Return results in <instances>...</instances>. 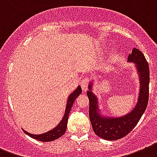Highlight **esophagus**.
Segmentation results:
<instances>
[{
	"label": "esophagus",
	"mask_w": 157,
	"mask_h": 157,
	"mask_svg": "<svg viewBox=\"0 0 157 157\" xmlns=\"http://www.w3.org/2000/svg\"><path fill=\"white\" fill-rule=\"evenodd\" d=\"M89 81V78L85 77L81 81V82H80V85H81V87H82V89L83 92H86L87 90V86H88Z\"/></svg>",
	"instance_id": "1"
}]
</instances>
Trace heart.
Instances as JSON below:
<instances>
[{"mask_svg":"<svg viewBox=\"0 0 157 157\" xmlns=\"http://www.w3.org/2000/svg\"><path fill=\"white\" fill-rule=\"evenodd\" d=\"M115 56H116V55H115V54H114V56H113V58H114V59H115Z\"/></svg>","mask_w":157,"mask_h":157,"instance_id":"b5f03b06","label":"heart"}]
</instances>
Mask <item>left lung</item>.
Instances as JSON below:
<instances>
[{"label":"left lung","instance_id":"left-lung-1","mask_svg":"<svg viewBox=\"0 0 157 157\" xmlns=\"http://www.w3.org/2000/svg\"><path fill=\"white\" fill-rule=\"evenodd\" d=\"M128 62L136 65L140 81L138 102L128 114L120 117H109L101 115L98 106V98L92 92V82H90L88 86L87 95L89 99V118L92 129L96 135L105 140H117L128 134L140 120L147 106L150 82L147 61L143 52L133 48L132 53L128 55Z\"/></svg>","mask_w":157,"mask_h":157}]
</instances>
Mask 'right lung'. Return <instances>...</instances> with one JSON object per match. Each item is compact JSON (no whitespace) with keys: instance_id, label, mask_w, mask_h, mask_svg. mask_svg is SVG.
Instances as JSON below:
<instances>
[{"instance_id":"add662e5","label":"right lung","mask_w":157,"mask_h":157,"mask_svg":"<svg viewBox=\"0 0 157 157\" xmlns=\"http://www.w3.org/2000/svg\"><path fill=\"white\" fill-rule=\"evenodd\" d=\"M81 92H82L81 87L78 86L77 88L68 98L65 115L56 127H55L54 128H52V130L48 131L47 133H42V134H33V133H29L27 131L24 130V133H26L27 135L30 136L31 138H34L36 140L41 141V142H51V141L56 140L57 138H60L65 133V130L67 128L68 118H69V114H70V110L72 108L73 104L75 102V101L76 100V98L79 96V94H81Z\"/></svg>"}]
</instances>
